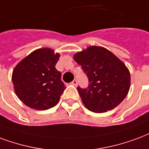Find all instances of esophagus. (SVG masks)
<instances>
[{
  "instance_id": "1",
  "label": "esophagus",
  "mask_w": 149,
  "mask_h": 149,
  "mask_svg": "<svg viewBox=\"0 0 149 149\" xmlns=\"http://www.w3.org/2000/svg\"><path fill=\"white\" fill-rule=\"evenodd\" d=\"M71 84H72V85H74V86H77V80H76V79H75V80H73L71 82Z\"/></svg>"
}]
</instances>
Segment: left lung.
Masks as SVG:
<instances>
[{
    "mask_svg": "<svg viewBox=\"0 0 149 149\" xmlns=\"http://www.w3.org/2000/svg\"><path fill=\"white\" fill-rule=\"evenodd\" d=\"M76 62L88 79L85 88L77 87L82 102L89 111L102 113L123 101L130 87V74L122 61L108 49L90 47L74 55Z\"/></svg>",
    "mask_w": 149,
    "mask_h": 149,
    "instance_id": "8db88e82",
    "label": "left lung"
}]
</instances>
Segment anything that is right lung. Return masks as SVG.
Returning <instances> with one entry per match:
<instances>
[{
    "instance_id": "right-lung-1",
    "label": "right lung",
    "mask_w": 149,
    "mask_h": 149,
    "mask_svg": "<svg viewBox=\"0 0 149 149\" xmlns=\"http://www.w3.org/2000/svg\"><path fill=\"white\" fill-rule=\"evenodd\" d=\"M60 58L54 50L43 48L23 59L13 72L16 95L25 105L45 111L56 106L66 88L61 73L55 65Z\"/></svg>"
}]
</instances>
